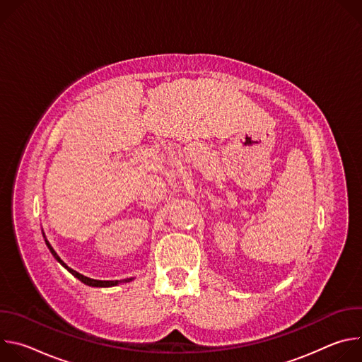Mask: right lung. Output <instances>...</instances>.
I'll use <instances>...</instances> for the list:
<instances>
[{
  "mask_svg": "<svg viewBox=\"0 0 362 362\" xmlns=\"http://www.w3.org/2000/svg\"><path fill=\"white\" fill-rule=\"evenodd\" d=\"M45 243H47V246H48V249H49V252L53 253V256L56 257V259L71 274V275H74L77 279H80L83 284H86V285H88V286H97V288H107V286H115V285H119V284H122V282H129V281H132V278L130 279H123V281H97V279H91V278H87V276H84V275H81V274H78V272H76L74 269H71V268H69L62 259H60V256L56 253V250L51 247V245L45 240Z\"/></svg>",
  "mask_w": 362,
  "mask_h": 362,
  "instance_id": "right-lung-1",
  "label": "right lung"
}]
</instances>
